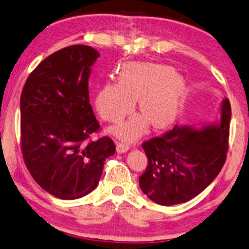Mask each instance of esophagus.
I'll use <instances>...</instances> for the list:
<instances>
[{"label":"esophagus","mask_w":249,"mask_h":249,"mask_svg":"<svg viewBox=\"0 0 249 249\" xmlns=\"http://www.w3.org/2000/svg\"><path fill=\"white\" fill-rule=\"evenodd\" d=\"M128 150H129V144H127V143H124V142L116 143V151H118L119 154L127 153Z\"/></svg>","instance_id":"1"}]
</instances>
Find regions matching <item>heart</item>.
<instances>
[{"instance_id":"heart-1","label":"heart","mask_w":249,"mask_h":249,"mask_svg":"<svg viewBox=\"0 0 249 249\" xmlns=\"http://www.w3.org/2000/svg\"><path fill=\"white\" fill-rule=\"evenodd\" d=\"M186 83L171 67L155 63H127L118 71V83H106L95 94L96 112L109 124H119L134 112L139 100L143 115H136L113 134L124 140H135L147 130L174 124L186 98Z\"/></svg>"}]
</instances>
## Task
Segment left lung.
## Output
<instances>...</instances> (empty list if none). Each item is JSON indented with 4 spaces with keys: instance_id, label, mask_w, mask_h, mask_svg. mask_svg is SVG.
I'll return each mask as SVG.
<instances>
[{
    "instance_id": "obj_1",
    "label": "left lung",
    "mask_w": 249,
    "mask_h": 249,
    "mask_svg": "<svg viewBox=\"0 0 249 249\" xmlns=\"http://www.w3.org/2000/svg\"><path fill=\"white\" fill-rule=\"evenodd\" d=\"M231 105H221L220 124L200 129L175 125L163 135L142 143L148 159L140 176L149 199L170 206L191 200L213 182L229 151Z\"/></svg>"
}]
</instances>
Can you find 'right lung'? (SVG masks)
I'll return each instance as SVG.
<instances>
[{"mask_svg": "<svg viewBox=\"0 0 249 249\" xmlns=\"http://www.w3.org/2000/svg\"><path fill=\"white\" fill-rule=\"evenodd\" d=\"M100 57L87 45H71L46 57L20 94V149L40 188L60 199H78L98 185L105 160L115 154L100 130L89 95L90 66Z\"/></svg>", "mask_w": 249, "mask_h": 249, "instance_id": "1", "label": "right lung"}]
</instances>
